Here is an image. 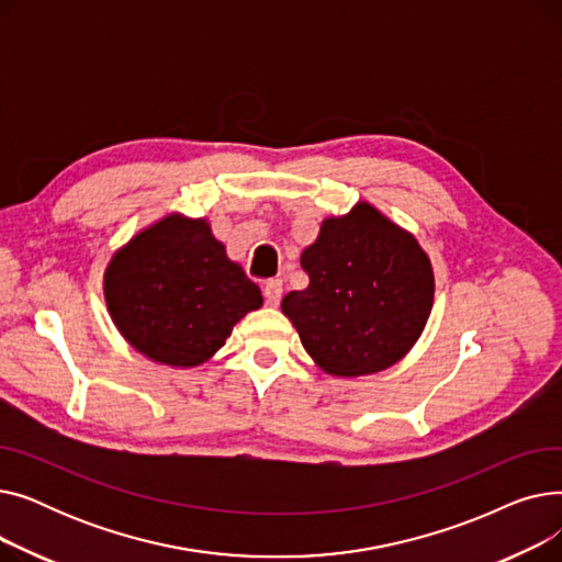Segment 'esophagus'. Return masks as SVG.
Instances as JSON below:
<instances>
[{
	"label": "esophagus",
	"mask_w": 562,
	"mask_h": 562,
	"mask_svg": "<svg viewBox=\"0 0 562 562\" xmlns=\"http://www.w3.org/2000/svg\"><path fill=\"white\" fill-rule=\"evenodd\" d=\"M263 299L271 307H276L282 299V280H269L263 284Z\"/></svg>",
	"instance_id": "esophagus-1"
}]
</instances>
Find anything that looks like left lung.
I'll use <instances>...</instances> for the list:
<instances>
[{"instance_id": "8db88e82", "label": "left lung", "mask_w": 562, "mask_h": 562, "mask_svg": "<svg viewBox=\"0 0 562 562\" xmlns=\"http://www.w3.org/2000/svg\"><path fill=\"white\" fill-rule=\"evenodd\" d=\"M301 266L310 284L289 291L282 312L326 373H378L419 339L435 296L430 259L369 202L323 221Z\"/></svg>"}]
</instances>
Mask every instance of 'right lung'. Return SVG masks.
Returning <instances> with one entry per match:
<instances>
[{
  "instance_id": "obj_1",
  "label": "right lung",
  "mask_w": 562,
  "mask_h": 562,
  "mask_svg": "<svg viewBox=\"0 0 562 562\" xmlns=\"http://www.w3.org/2000/svg\"><path fill=\"white\" fill-rule=\"evenodd\" d=\"M104 299L121 335L145 358L198 367L259 310V286L232 261L204 218L168 214L140 229L104 271Z\"/></svg>"
}]
</instances>
